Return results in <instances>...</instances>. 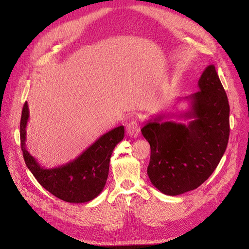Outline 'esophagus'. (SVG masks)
<instances>
[{"label":"esophagus","mask_w":249,"mask_h":249,"mask_svg":"<svg viewBox=\"0 0 249 249\" xmlns=\"http://www.w3.org/2000/svg\"><path fill=\"white\" fill-rule=\"evenodd\" d=\"M126 131H127V134L130 137L136 138L140 133V124H139V122L136 121V120H132L131 122H129L126 126Z\"/></svg>","instance_id":"obj_1"}]
</instances>
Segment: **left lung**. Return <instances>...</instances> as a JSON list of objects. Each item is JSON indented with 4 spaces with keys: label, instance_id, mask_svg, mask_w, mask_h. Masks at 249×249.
Instances as JSON below:
<instances>
[{
    "label": "left lung",
    "instance_id": "obj_1",
    "mask_svg": "<svg viewBox=\"0 0 249 249\" xmlns=\"http://www.w3.org/2000/svg\"><path fill=\"white\" fill-rule=\"evenodd\" d=\"M200 90L186 98L190 110L178 117L189 124L149 120L141 129L150 144L147 175L164 195L178 196L200 187L219 164L229 139V103L213 64L203 71Z\"/></svg>",
    "mask_w": 249,
    "mask_h": 249
}]
</instances>
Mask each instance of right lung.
Returning a JSON list of instances; mask_svg holds the SVG:
<instances>
[{
	"label": "right lung",
	"mask_w": 249,
	"mask_h": 249,
	"mask_svg": "<svg viewBox=\"0 0 249 249\" xmlns=\"http://www.w3.org/2000/svg\"><path fill=\"white\" fill-rule=\"evenodd\" d=\"M28 119V104L25 102L20 122L21 149L26 165L39 184L56 198L69 203H87L99 196L108 178L112 152L124 138V126L102 135L75 160L53 168H44L26 149Z\"/></svg>",
	"instance_id": "right-lung-1"
}]
</instances>
